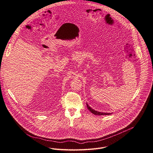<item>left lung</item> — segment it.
<instances>
[{
    "label": "left lung",
    "instance_id": "obj_1",
    "mask_svg": "<svg viewBox=\"0 0 153 153\" xmlns=\"http://www.w3.org/2000/svg\"><path fill=\"white\" fill-rule=\"evenodd\" d=\"M86 106H87V108H88V110H90V111H91L93 114H95V115H98V116H102V115H110L112 113H102V112H99V111H97L94 110H93V109H92L88 104H87L86 103Z\"/></svg>",
    "mask_w": 153,
    "mask_h": 153
}]
</instances>
